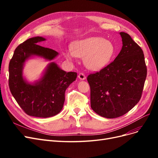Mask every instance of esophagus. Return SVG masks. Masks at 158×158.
<instances>
[{"instance_id": "34e87169", "label": "esophagus", "mask_w": 158, "mask_h": 158, "mask_svg": "<svg viewBox=\"0 0 158 158\" xmlns=\"http://www.w3.org/2000/svg\"><path fill=\"white\" fill-rule=\"evenodd\" d=\"M78 78L80 80H85V78H86V76L84 75V73H80L78 74Z\"/></svg>"}]
</instances>
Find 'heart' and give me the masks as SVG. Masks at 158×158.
Here are the masks:
<instances>
[{
  "mask_svg": "<svg viewBox=\"0 0 158 158\" xmlns=\"http://www.w3.org/2000/svg\"><path fill=\"white\" fill-rule=\"evenodd\" d=\"M70 48L71 51L64 52L66 58L70 60L75 56L84 58L85 66L94 71L106 67L116 52L113 42L101 37H90L75 41Z\"/></svg>",
  "mask_w": 158,
  "mask_h": 158,
  "instance_id": "1",
  "label": "heart"
}]
</instances>
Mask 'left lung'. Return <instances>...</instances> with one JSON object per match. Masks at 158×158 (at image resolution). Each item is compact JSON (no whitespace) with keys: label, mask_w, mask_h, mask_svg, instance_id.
<instances>
[{"label":"left lung","mask_w":158,"mask_h":158,"mask_svg":"<svg viewBox=\"0 0 158 158\" xmlns=\"http://www.w3.org/2000/svg\"><path fill=\"white\" fill-rule=\"evenodd\" d=\"M123 47L111 63L89 74L91 107L108 118L121 117L140 101L147 75L140 47L125 32H120Z\"/></svg>","instance_id":"1"}]
</instances>
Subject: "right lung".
Instances as JSON below:
<instances>
[{
	"label": "right lung",
	"instance_id": "1",
	"mask_svg": "<svg viewBox=\"0 0 158 158\" xmlns=\"http://www.w3.org/2000/svg\"><path fill=\"white\" fill-rule=\"evenodd\" d=\"M37 36L26 40L14 51L9 63V88L19 106L30 116L47 118L59 113L64 103L65 91L76 80L77 73L62 70L52 60L59 52L38 45L45 41ZM38 56L51 61L42 77L33 83L23 78L25 61Z\"/></svg>",
	"mask_w": 158,
	"mask_h": 158
}]
</instances>
